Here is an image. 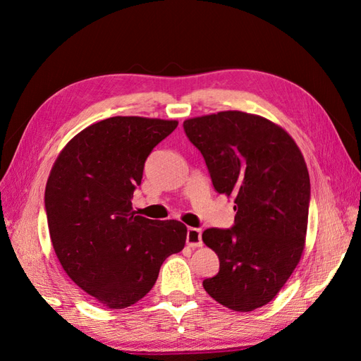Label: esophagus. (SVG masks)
I'll list each match as a JSON object with an SVG mask.
<instances>
[{"label":"esophagus","mask_w":361,"mask_h":361,"mask_svg":"<svg viewBox=\"0 0 361 361\" xmlns=\"http://www.w3.org/2000/svg\"><path fill=\"white\" fill-rule=\"evenodd\" d=\"M202 231L195 227H188L187 231V245L195 248V247H202Z\"/></svg>","instance_id":"esophagus-1"}]
</instances>
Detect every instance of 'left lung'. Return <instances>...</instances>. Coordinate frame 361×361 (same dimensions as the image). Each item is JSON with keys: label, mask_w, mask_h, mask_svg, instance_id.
<instances>
[{"label": "left lung", "mask_w": 361, "mask_h": 361, "mask_svg": "<svg viewBox=\"0 0 361 361\" xmlns=\"http://www.w3.org/2000/svg\"><path fill=\"white\" fill-rule=\"evenodd\" d=\"M216 192L233 195L232 228H206L203 243L220 259L204 290L235 312L268 304L297 268L305 244L310 178L300 147L281 126L243 111L183 122Z\"/></svg>", "instance_id": "obj_1"}]
</instances>
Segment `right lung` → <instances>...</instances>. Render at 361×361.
I'll return each instance as SVG.
<instances>
[{"label":"right lung","instance_id":"right-lung-1","mask_svg":"<svg viewBox=\"0 0 361 361\" xmlns=\"http://www.w3.org/2000/svg\"><path fill=\"white\" fill-rule=\"evenodd\" d=\"M178 120L116 116L82 129L49 173L45 207L54 251L66 274L106 309H125L154 288L162 262L179 253L187 226L133 209L154 147Z\"/></svg>","mask_w":361,"mask_h":361}]
</instances>
